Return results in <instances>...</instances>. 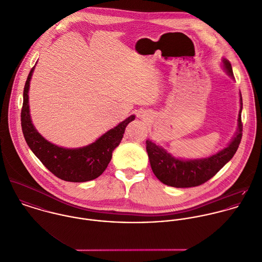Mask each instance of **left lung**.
<instances>
[{"label":"left lung","mask_w":262,"mask_h":262,"mask_svg":"<svg viewBox=\"0 0 262 262\" xmlns=\"http://www.w3.org/2000/svg\"><path fill=\"white\" fill-rule=\"evenodd\" d=\"M223 67L232 79H234L233 70L230 61L223 58ZM240 111L238 115V128L231 143L220 152L208 158L184 160L173 157L165 149L148 140L147 152L150 164L158 179L169 186L177 188H186L199 186L213 177L235 155L241 139L243 124L241 121L242 96L240 93Z\"/></svg>","instance_id":"left-lung-1"}]
</instances>
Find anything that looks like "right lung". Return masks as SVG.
I'll return each mask as SVG.
<instances>
[{
	"instance_id": "obj_1",
	"label": "right lung",
	"mask_w": 262,
	"mask_h": 262,
	"mask_svg": "<svg viewBox=\"0 0 262 262\" xmlns=\"http://www.w3.org/2000/svg\"><path fill=\"white\" fill-rule=\"evenodd\" d=\"M34 67L31 69L23 91L21 126L27 145L34 155L56 177L70 182H85L99 177L107 168L112 152L122 140L126 125L135 119L130 115L115 127L106 132L94 143L76 149L58 147L47 141L32 124L28 91Z\"/></svg>"
}]
</instances>
